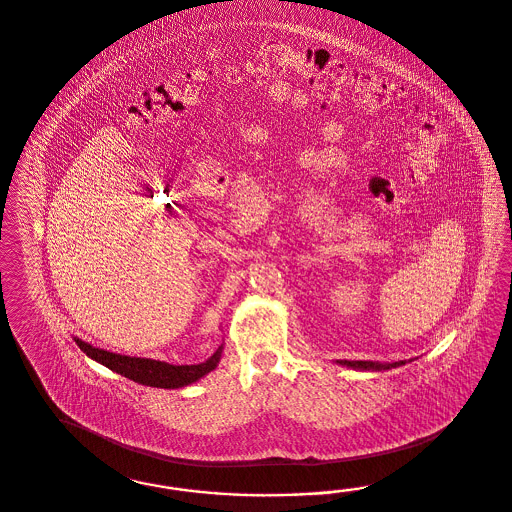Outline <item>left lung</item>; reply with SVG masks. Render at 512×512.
<instances>
[{
	"instance_id": "left-lung-1",
	"label": "left lung",
	"mask_w": 512,
	"mask_h": 512,
	"mask_svg": "<svg viewBox=\"0 0 512 512\" xmlns=\"http://www.w3.org/2000/svg\"><path fill=\"white\" fill-rule=\"evenodd\" d=\"M344 367H350V369H357V371H388V369H395V367H401L405 365L406 361H395V363H378V361H336Z\"/></svg>"
}]
</instances>
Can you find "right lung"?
Masks as SVG:
<instances>
[{
  "label": "right lung",
  "mask_w": 512,
  "mask_h": 512,
  "mask_svg": "<svg viewBox=\"0 0 512 512\" xmlns=\"http://www.w3.org/2000/svg\"><path fill=\"white\" fill-rule=\"evenodd\" d=\"M75 344L81 348V352L87 353L90 359L98 361L107 369H111L117 374H121L128 380H134L143 386L151 388L177 389L183 386H189L208 372H212L221 359L223 346L217 348V352L204 363L198 365H170L157 359H147V357H130V355H121V353L107 352L102 348H94L89 342H83L81 338H73Z\"/></svg>",
  "instance_id": "add662e5"
}]
</instances>
